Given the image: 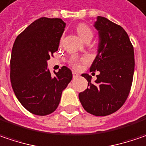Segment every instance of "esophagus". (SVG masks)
Listing matches in <instances>:
<instances>
[{
  "label": "esophagus",
  "mask_w": 146,
  "mask_h": 146,
  "mask_svg": "<svg viewBox=\"0 0 146 146\" xmlns=\"http://www.w3.org/2000/svg\"><path fill=\"white\" fill-rule=\"evenodd\" d=\"M72 75H73V78H77V77L80 76V75L78 73H76V72H75V71L72 72Z\"/></svg>",
  "instance_id": "1"
}]
</instances>
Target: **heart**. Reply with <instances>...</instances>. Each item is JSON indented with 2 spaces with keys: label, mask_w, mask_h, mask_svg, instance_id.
Segmentation results:
<instances>
[{
  "label": "heart",
  "mask_w": 146,
  "mask_h": 146,
  "mask_svg": "<svg viewBox=\"0 0 146 146\" xmlns=\"http://www.w3.org/2000/svg\"><path fill=\"white\" fill-rule=\"evenodd\" d=\"M76 31L78 34L81 37L82 39L84 41L90 39L91 40L93 36H94V32L92 30V29L85 23H80L76 26ZM88 61V59L86 57H80L78 56H71L69 59V64L70 66H72L73 68L77 69L80 66V65L82 63H84Z\"/></svg>",
  "instance_id": "obj_1"
}]
</instances>
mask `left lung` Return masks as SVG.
I'll use <instances>...</instances> for the list:
<instances>
[{"mask_svg":"<svg viewBox=\"0 0 146 146\" xmlns=\"http://www.w3.org/2000/svg\"><path fill=\"white\" fill-rule=\"evenodd\" d=\"M94 26L100 42L90 72L98 71L99 75L95 83L91 82V76L82 75L88 87L79 94V98L86 112L102 117L117 112L127 99L135 58L133 45L122 27L102 16H98Z\"/></svg>","mask_w":146,"mask_h":146,"instance_id":"1","label":"left lung"}]
</instances>
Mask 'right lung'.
Masks as SVG:
<instances>
[{"label":"right lung","instance_id":"obj_1","mask_svg":"<svg viewBox=\"0 0 146 146\" xmlns=\"http://www.w3.org/2000/svg\"><path fill=\"white\" fill-rule=\"evenodd\" d=\"M66 27L62 19H38L19 34L11 57V81L20 104L33 114L45 116L59 105L63 90L72 79L62 66L52 76L47 61L58 50Z\"/></svg>","mask_w":146,"mask_h":146}]
</instances>
